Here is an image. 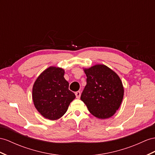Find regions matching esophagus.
<instances>
[{
    "mask_svg": "<svg viewBox=\"0 0 155 155\" xmlns=\"http://www.w3.org/2000/svg\"><path fill=\"white\" fill-rule=\"evenodd\" d=\"M75 95H76V97L79 99V98H80V97H81V92H79V91H78V92H77L76 93H75Z\"/></svg>",
    "mask_w": 155,
    "mask_h": 155,
    "instance_id": "34e87169",
    "label": "esophagus"
}]
</instances>
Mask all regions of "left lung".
Here are the masks:
<instances>
[{
    "mask_svg": "<svg viewBox=\"0 0 155 155\" xmlns=\"http://www.w3.org/2000/svg\"><path fill=\"white\" fill-rule=\"evenodd\" d=\"M87 84L81 99L90 113L100 119L111 117L120 107L124 87L118 75L104 64L83 68Z\"/></svg>",
    "mask_w": 155,
    "mask_h": 155,
    "instance_id": "8db88e82",
    "label": "left lung"
}]
</instances>
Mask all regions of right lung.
Listing matches in <instances>:
<instances>
[{
    "mask_svg": "<svg viewBox=\"0 0 155 155\" xmlns=\"http://www.w3.org/2000/svg\"><path fill=\"white\" fill-rule=\"evenodd\" d=\"M65 70L50 66L35 81L32 90L33 104L42 117L50 120L60 118L67 112L74 94L69 90Z\"/></svg>",
    "mask_w": 155,
    "mask_h": 155,
    "instance_id": "obj_1",
    "label": "right lung"
}]
</instances>
